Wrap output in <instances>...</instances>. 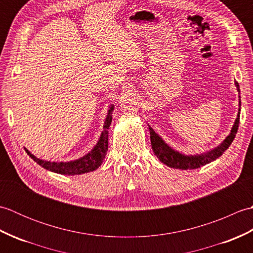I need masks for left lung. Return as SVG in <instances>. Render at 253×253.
<instances>
[{
  "label": "left lung",
  "mask_w": 253,
  "mask_h": 253,
  "mask_svg": "<svg viewBox=\"0 0 253 253\" xmlns=\"http://www.w3.org/2000/svg\"><path fill=\"white\" fill-rule=\"evenodd\" d=\"M235 85L236 88H237L238 94H239L240 89L237 82L235 83ZM240 106H241V102L239 99L238 114H237V117H236L229 135L225 138L222 141V143H219L217 147L202 153L184 154L179 151H177V150L171 148L169 144L166 143L163 140V138L159 136V133H157L153 130V128L151 126L148 125L149 131H150V140H151V146H152L154 154L157 155V158L161 161V162L164 163L165 165H168L169 168L177 169H195L213 162V161L218 159L225 151H226L228 147L232 144L236 133H237L238 126H239Z\"/></svg>",
  "instance_id": "1"
}]
</instances>
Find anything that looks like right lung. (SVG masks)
<instances>
[{"mask_svg":"<svg viewBox=\"0 0 253 253\" xmlns=\"http://www.w3.org/2000/svg\"><path fill=\"white\" fill-rule=\"evenodd\" d=\"M113 111H114V104H111L109 106V110H107L103 130L101 132L98 142L91 149V151L84 154L82 158L68 161V162H54V161L51 162V161H45L35 157L28 149L24 148L25 151L35 162H37L43 169L53 171V173L61 175H82L84 173H89V171H93L96 169H99V166L103 162L107 153V148H109V129L112 123Z\"/></svg>","mask_w":253,"mask_h":253,"instance_id":"add662e5","label":"right lung"}]
</instances>
